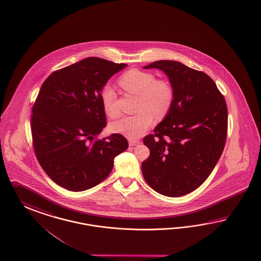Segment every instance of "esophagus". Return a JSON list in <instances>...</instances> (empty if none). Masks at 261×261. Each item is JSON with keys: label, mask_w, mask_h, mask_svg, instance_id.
Listing matches in <instances>:
<instances>
[{"label": "esophagus", "mask_w": 261, "mask_h": 261, "mask_svg": "<svg viewBox=\"0 0 261 261\" xmlns=\"http://www.w3.org/2000/svg\"><path fill=\"white\" fill-rule=\"evenodd\" d=\"M139 144H140V141H138V140H129V141H128V145L132 146V147L137 146V145H139Z\"/></svg>", "instance_id": "esophagus-1"}]
</instances>
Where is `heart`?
I'll list each match as a JSON object with an SVG mask.
<instances>
[{"mask_svg":"<svg viewBox=\"0 0 261 261\" xmlns=\"http://www.w3.org/2000/svg\"><path fill=\"white\" fill-rule=\"evenodd\" d=\"M119 84L126 92L138 96L139 112L111 123L110 128L113 133L125 135L129 139L139 138L153 124L155 117H165L172 108L174 91L171 84L163 80H155L151 73L137 69L129 70L120 77ZM101 100L106 114L110 117L116 116L115 94L110 86L101 90Z\"/></svg>","mask_w":261,"mask_h":261,"instance_id":"1","label":"heart"}]
</instances>
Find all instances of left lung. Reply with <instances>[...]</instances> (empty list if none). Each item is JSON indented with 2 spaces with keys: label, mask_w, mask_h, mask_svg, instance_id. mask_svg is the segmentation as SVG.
<instances>
[{
  "label": "left lung",
  "mask_w": 261,
  "mask_h": 261,
  "mask_svg": "<svg viewBox=\"0 0 261 261\" xmlns=\"http://www.w3.org/2000/svg\"><path fill=\"white\" fill-rule=\"evenodd\" d=\"M143 68L164 72L174 101L154 135L144 138L150 156L142 162V174L158 193L184 196L202 185L218 162L227 138V105L211 76L181 62L159 60Z\"/></svg>",
  "instance_id": "left-lung-1"
}]
</instances>
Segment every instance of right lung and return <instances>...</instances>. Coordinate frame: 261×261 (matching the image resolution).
Returning a JSON list of instances; mask_svg holds the SVG:
<instances>
[{
	"label": "right lung",
	"instance_id": "1",
	"mask_svg": "<svg viewBox=\"0 0 261 261\" xmlns=\"http://www.w3.org/2000/svg\"><path fill=\"white\" fill-rule=\"evenodd\" d=\"M127 66L87 58L54 72L42 84L33 108L32 135L43 170L61 187L80 192L99 185L126 151L123 135L95 140L106 126L101 91Z\"/></svg>",
	"mask_w": 261,
	"mask_h": 261
}]
</instances>
